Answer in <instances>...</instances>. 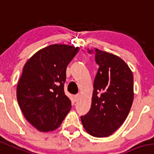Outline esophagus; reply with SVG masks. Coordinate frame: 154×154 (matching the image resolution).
<instances>
[{
	"label": "esophagus",
	"mask_w": 154,
	"mask_h": 154,
	"mask_svg": "<svg viewBox=\"0 0 154 154\" xmlns=\"http://www.w3.org/2000/svg\"><path fill=\"white\" fill-rule=\"evenodd\" d=\"M80 98V94H75V95H74V99L75 101H77L79 100V98Z\"/></svg>",
	"instance_id": "obj_1"
}]
</instances>
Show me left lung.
<instances>
[{
	"label": "left lung",
	"mask_w": 154,
	"mask_h": 154,
	"mask_svg": "<svg viewBox=\"0 0 154 154\" xmlns=\"http://www.w3.org/2000/svg\"><path fill=\"white\" fill-rule=\"evenodd\" d=\"M94 53L99 68L94 80L91 108L81 116V121L90 135L105 137L118 129L129 114L134 100V76L119 56L96 48Z\"/></svg>",
	"instance_id": "8db88e82"
}]
</instances>
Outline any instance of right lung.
<instances>
[{
  "label": "right lung",
  "instance_id": "right-lung-1",
  "mask_svg": "<svg viewBox=\"0 0 154 154\" xmlns=\"http://www.w3.org/2000/svg\"><path fill=\"white\" fill-rule=\"evenodd\" d=\"M79 48L53 44L39 49L26 62L17 87L18 104L36 129H57L71 109L64 93L66 68Z\"/></svg>",
  "mask_w": 154,
  "mask_h": 154
}]
</instances>
